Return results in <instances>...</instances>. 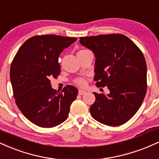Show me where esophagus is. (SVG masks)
Returning <instances> with one entry per match:
<instances>
[{
  "label": "esophagus",
  "instance_id": "obj_1",
  "mask_svg": "<svg viewBox=\"0 0 159 159\" xmlns=\"http://www.w3.org/2000/svg\"><path fill=\"white\" fill-rule=\"evenodd\" d=\"M86 93H87V92L84 90H82V89H79V90H78V93H79V95H84Z\"/></svg>",
  "mask_w": 159,
  "mask_h": 159
}]
</instances>
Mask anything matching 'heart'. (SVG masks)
<instances>
[{"label": "heart", "mask_w": 159, "mask_h": 159, "mask_svg": "<svg viewBox=\"0 0 159 159\" xmlns=\"http://www.w3.org/2000/svg\"><path fill=\"white\" fill-rule=\"evenodd\" d=\"M81 51H84V50H81L79 52H81ZM75 84L79 86V87H84L86 85V84H87V81H86V80L84 78H77V79L75 80Z\"/></svg>", "instance_id": "obj_1"}]
</instances>
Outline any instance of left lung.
Segmentation results:
<instances>
[{
  "label": "left lung",
  "instance_id": "1",
  "mask_svg": "<svg viewBox=\"0 0 159 159\" xmlns=\"http://www.w3.org/2000/svg\"><path fill=\"white\" fill-rule=\"evenodd\" d=\"M80 43L94 53L95 78L98 87H107V95L93 93L89 111L97 121L121 125L140 108L147 91V64L143 53L121 34L80 38Z\"/></svg>",
  "mask_w": 159,
  "mask_h": 159
}]
</instances>
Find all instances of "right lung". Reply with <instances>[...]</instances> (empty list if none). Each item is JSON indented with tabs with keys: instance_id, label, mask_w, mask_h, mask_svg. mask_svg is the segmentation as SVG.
Returning a JSON list of instances; mask_svg holds the SVG:
<instances>
[{
	"instance_id": "add662e5",
	"label": "right lung",
	"mask_w": 159,
	"mask_h": 159,
	"mask_svg": "<svg viewBox=\"0 0 159 159\" xmlns=\"http://www.w3.org/2000/svg\"><path fill=\"white\" fill-rule=\"evenodd\" d=\"M76 38L55 35H37L24 43L13 59L10 81L17 106L29 121L50 128L67 118L70 105L78 90L68 85L60 93L50 79L60 74L58 57Z\"/></svg>"
}]
</instances>
